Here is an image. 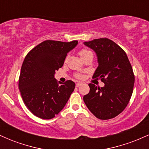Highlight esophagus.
Masks as SVG:
<instances>
[{
	"label": "esophagus",
	"instance_id": "obj_1",
	"mask_svg": "<svg viewBox=\"0 0 149 149\" xmlns=\"http://www.w3.org/2000/svg\"><path fill=\"white\" fill-rule=\"evenodd\" d=\"M81 84H82L81 83H77L76 84V87H79L80 85H81Z\"/></svg>",
	"mask_w": 149,
	"mask_h": 149
}]
</instances>
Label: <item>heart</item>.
<instances>
[{
	"mask_svg": "<svg viewBox=\"0 0 149 149\" xmlns=\"http://www.w3.org/2000/svg\"><path fill=\"white\" fill-rule=\"evenodd\" d=\"M79 54H80V57L83 58L85 57H87V56L92 55V53L91 51L88 50V49H81V50H80L79 52ZM76 77H78V78H80V75H79V74L76 75Z\"/></svg>",
	"mask_w": 149,
	"mask_h": 149,
	"instance_id": "obj_1",
	"label": "heart"
}]
</instances>
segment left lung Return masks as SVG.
I'll return each instance as SVG.
<instances>
[{"label": "left lung", "mask_w": 149, "mask_h": 149, "mask_svg": "<svg viewBox=\"0 0 149 149\" xmlns=\"http://www.w3.org/2000/svg\"><path fill=\"white\" fill-rule=\"evenodd\" d=\"M83 44L97 54L98 67L92 78L104 83L103 88L90 83V92L83 101L97 118H115L125 109L132 95L134 76L130 62L123 49L110 39H95Z\"/></svg>", "instance_id": "left-lung-1"}]
</instances>
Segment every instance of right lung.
<instances>
[{
    "instance_id": "right-lung-1",
    "label": "right lung",
    "mask_w": 149,
    "mask_h": 149,
    "mask_svg": "<svg viewBox=\"0 0 149 149\" xmlns=\"http://www.w3.org/2000/svg\"><path fill=\"white\" fill-rule=\"evenodd\" d=\"M77 45V40H45L26 56L19 89L24 103L33 115L42 119H52L65 107L76 84L71 80L64 83L57 82L54 74L63 66L67 53Z\"/></svg>"
}]
</instances>
